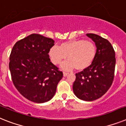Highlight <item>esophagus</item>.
Instances as JSON below:
<instances>
[{"label": "esophagus", "instance_id": "esophagus-1", "mask_svg": "<svg viewBox=\"0 0 126 126\" xmlns=\"http://www.w3.org/2000/svg\"><path fill=\"white\" fill-rule=\"evenodd\" d=\"M67 75H68V73L67 72H65V71H64V72H63V75H64V77H66Z\"/></svg>", "mask_w": 126, "mask_h": 126}]
</instances>
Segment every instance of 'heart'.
I'll return each instance as SVG.
<instances>
[{"mask_svg":"<svg viewBox=\"0 0 126 126\" xmlns=\"http://www.w3.org/2000/svg\"><path fill=\"white\" fill-rule=\"evenodd\" d=\"M96 55V46L91 41L73 40L61 44L60 47L53 46L49 49V56L51 62L55 65L60 64L65 70H70L75 67L77 70H82L89 67Z\"/></svg>","mask_w":126,"mask_h":126,"instance_id":"obj_1","label":"heart"}]
</instances>
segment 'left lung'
Here are the masks:
<instances>
[{"label":"left lung","mask_w":126,"mask_h":126,"mask_svg":"<svg viewBox=\"0 0 126 126\" xmlns=\"http://www.w3.org/2000/svg\"><path fill=\"white\" fill-rule=\"evenodd\" d=\"M96 46V55L91 64L76 73L73 90L76 96L85 101H93L103 96L113 83L115 53L108 40L93 33L86 34Z\"/></svg>","instance_id":"8db88e82"}]
</instances>
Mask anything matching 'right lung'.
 Returning <instances> with one entry per match:
<instances>
[{
    "label": "right lung",
    "instance_id": "add662e5",
    "mask_svg": "<svg viewBox=\"0 0 126 126\" xmlns=\"http://www.w3.org/2000/svg\"><path fill=\"white\" fill-rule=\"evenodd\" d=\"M54 43L52 38L32 34L16 42L11 50L9 67L13 84L33 102L50 100L63 77L48 55Z\"/></svg>",
    "mask_w": 126,
    "mask_h": 126
}]
</instances>
